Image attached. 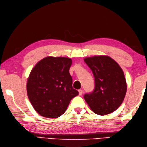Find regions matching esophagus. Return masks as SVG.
I'll list each match as a JSON object with an SVG mask.
<instances>
[{
  "mask_svg": "<svg viewBox=\"0 0 147 147\" xmlns=\"http://www.w3.org/2000/svg\"><path fill=\"white\" fill-rule=\"evenodd\" d=\"M78 91H79V96H81L82 94V93H83V90H79Z\"/></svg>",
  "mask_w": 147,
  "mask_h": 147,
  "instance_id": "1",
  "label": "esophagus"
}]
</instances>
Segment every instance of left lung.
Segmentation results:
<instances>
[{
    "label": "left lung",
    "instance_id": "1",
    "mask_svg": "<svg viewBox=\"0 0 147 147\" xmlns=\"http://www.w3.org/2000/svg\"><path fill=\"white\" fill-rule=\"evenodd\" d=\"M84 61L94 75L95 88L84 97L94 113L104 116L120 107L127 92V83L119 64L107 56L86 57Z\"/></svg>",
    "mask_w": 147,
    "mask_h": 147
}]
</instances>
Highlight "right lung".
<instances>
[{"mask_svg": "<svg viewBox=\"0 0 147 147\" xmlns=\"http://www.w3.org/2000/svg\"><path fill=\"white\" fill-rule=\"evenodd\" d=\"M71 64L70 58L48 56L31 70L26 84L27 94L40 116L59 117L67 110L71 100L79 94L72 86L69 73Z\"/></svg>", "mask_w": 147, "mask_h": 147, "instance_id": "right-lung-1", "label": "right lung"}]
</instances>
